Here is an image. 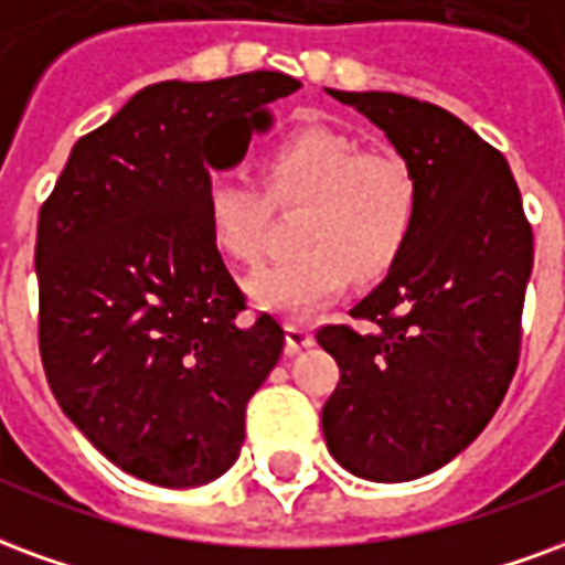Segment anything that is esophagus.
Here are the masks:
<instances>
[{"label": "esophagus", "instance_id": "esophagus-1", "mask_svg": "<svg viewBox=\"0 0 565 565\" xmlns=\"http://www.w3.org/2000/svg\"><path fill=\"white\" fill-rule=\"evenodd\" d=\"M312 343H316V337H312L307 324H298V322L286 324V352L288 355H298V352H303V349H310Z\"/></svg>", "mask_w": 565, "mask_h": 565}]
</instances>
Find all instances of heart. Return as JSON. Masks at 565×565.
<instances>
[{"mask_svg": "<svg viewBox=\"0 0 565 565\" xmlns=\"http://www.w3.org/2000/svg\"><path fill=\"white\" fill-rule=\"evenodd\" d=\"M265 183L234 171L207 180L210 237L228 262H262L270 225V198L279 207H307L300 222V258L270 265L246 282L258 310L282 319H310L349 286L388 274L409 243L418 189L409 164L373 156L331 129L291 135L265 159Z\"/></svg>", "mask_w": 565, "mask_h": 565, "instance_id": "b5f03b06", "label": "heart"}]
</instances>
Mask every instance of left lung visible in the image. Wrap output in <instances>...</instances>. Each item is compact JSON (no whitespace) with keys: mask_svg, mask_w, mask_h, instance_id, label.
Instances as JSON below:
<instances>
[{"mask_svg":"<svg viewBox=\"0 0 565 565\" xmlns=\"http://www.w3.org/2000/svg\"><path fill=\"white\" fill-rule=\"evenodd\" d=\"M409 164L418 210L409 243L352 319L316 340L340 364L322 409L333 460L367 481L446 467L484 430L521 352L533 228L500 150L430 102L343 93Z\"/></svg>","mask_w":565,"mask_h":565,"instance_id":"left-lung-1","label":"left lung"}]
</instances>
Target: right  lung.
Returning a JSON list of instances; mask_svg holds the SVG:
<instances>
[{
  "mask_svg": "<svg viewBox=\"0 0 565 565\" xmlns=\"http://www.w3.org/2000/svg\"><path fill=\"white\" fill-rule=\"evenodd\" d=\"M279 72L143 86L72 147L39 216V345L68 422L135 479L198 488L243 446L246 403L282 355L274 316L210 237V171L246 156Z\"/></svg>",
  "mask_w": 565,
  "mask_h": 565,
  "instance_id": "add662e5",
  "label": "right lung"
}]
</instances>
